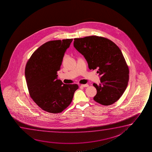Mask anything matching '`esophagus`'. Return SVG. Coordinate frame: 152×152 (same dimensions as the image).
<instances>
[{"label": "esophagus", "instance_id": "esophagus-1", "mask_svg": "<svg viewBox=\"0 0 152 152\" xmlns=\"http://www.w3.org/2000/svg\"><path fill=\"white\" fill-rule=\"evenodd\" d=\"M89 86V85L88 84H85V85H81L80 87H88Z\"/></svg>", "mask_w": 152, "mask_h": 152}]
</instances>
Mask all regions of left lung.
<instances>
[{
	"label": "left lung",
	"mask_w": 152,
	"mask_h": 152,
	"mask_svg": "<svg viewBox=\"0 0 152 152\" xmlns=\"http://www.w3.org/2000/svg\"><path fill=\"white\" fill-rule=\"evenodd\" d=\"M74 46L84 56L89 69H97L101 76L99 85L93 84L97 91L94 100L105 106L116 102L129 81V68L121 49L110 40L94 35L75 38Z\"/></svg>",
	"instance_id": "8db88e82"
}]
</instances>
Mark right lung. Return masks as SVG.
Here are the masks:
<instances>
[{
    "mask_svg": "<svg viewBox=\"0 0 152 152\" xmlns=\"http://www.w3.org/2000/svg\"><path fill=\"white\" fill-rule=\"evenodd\" d=\"M73 39L47 42L27 61L25 75L29 95L42 110L59 113L71 104L77 84H64L57 79L63 58Z\"/></svg>",
    "mask_w": 152,
    "mask_h": 152,
    "instance_id": "right-lung-1",
    "label": "right lung"
}]
</instances>
